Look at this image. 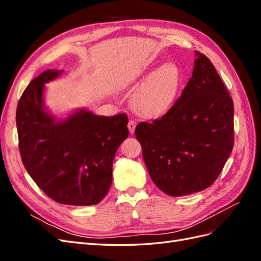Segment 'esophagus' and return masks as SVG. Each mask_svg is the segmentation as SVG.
I'll use <instances>...</instances> for the list:
<instances>
[{
  "mask_svg": "<svg viewBox=\"0 0 261 261\" xmlns=\"http://www.w3.org/2000/svg\"><path fill=\"white\" fill-rule=\"evenodd\" d=\"M136 125H137V122L136 120H134V118H132V120H129L128 122V130L130 134H134V132H135V128H136Z\"/></svg>",
  "mask_w": 261,
  "mask_h": 261,
  "instance_id": "esophagus-1",
  "label": "esophagus"
}]
</instances>
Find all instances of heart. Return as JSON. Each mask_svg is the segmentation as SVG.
I'll use <instances>...</instances> for the list:
<instances>
[{
	"label": "heart",
	"instance_id": "heart-1",
	"mask_svg": "<svg viewBox=\"0 0 261 261\" xmlns=\"http://www.w3.org/2000/svg\"><path fill=\"white\" fill-rule=\"evenodd\" d=\"M178 70L172 63L163 64L150 75L134 94L136 111L146 117H154L168 111L178 88Z\"/></svg>",
	"mask_w": 261,
	"mask_h": 261
}]
</instances>
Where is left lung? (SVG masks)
I'll return each mask as SVG.
<instances>
[{"instance_id":"left-lung-1","label":"left lung","mask_w":261,"mask_h":261,"mask_svg":"<svg viewBox=\"0 0 261 261\" xmlns=\"http://www.w3.org/2000/svg\"><path fill=\"white\" fill-rule=\"evenodd\" d=\"M196 57L193 76L175 103L135 129L150 177L173 197L211 186L234 145L232 97L206 55L196 51Z\"/></svg>"}]
</instances>
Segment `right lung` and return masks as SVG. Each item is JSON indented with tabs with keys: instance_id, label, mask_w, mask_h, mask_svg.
Returning <instances> with one entry per match:
<instances>
[{
	"instance_id": "add662e5",
	"label": "right lung",
	"mask_w": 261,
	"mask_h": 261,
	"mask_svg": "<svg viewBox=\"0 0 261 261\" xmlns=\"http://www.w3.org/2000/svg\"><path fill=\"white\" fill-rule=\"evenodd\" d=\"M60 73H41L18 101L21 161L38 187L54 201L91 206L103 199L111 186L113 159L128 137V118L125 113L107 117L82 110L55 122L43 110L42 93L44 84Z\"/></svg>"
}]
</instances>
